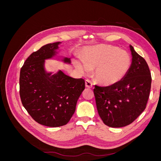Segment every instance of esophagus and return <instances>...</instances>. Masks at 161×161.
<instances>
[{
    "mask_svg": "<svg viewBox=\"0 0 161 161\" xmlns=\"http://www.w3.org/2000/svg\"><path fill=\"white\" fill-rule=\"evenodd\" d=\"M85 86H86V87H87V88H92V83L91 80L87 79L85 80Z\"/></svg>",
    "mask_w": 161,
    "mask_h": 161,
    "instance_id": "34e87169",
    "label": "esophagus"
}]
</instances>
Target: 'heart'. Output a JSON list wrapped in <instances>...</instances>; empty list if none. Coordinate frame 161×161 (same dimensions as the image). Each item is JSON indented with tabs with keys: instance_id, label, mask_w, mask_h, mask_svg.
<instances>
[{
	"instance_id": "obj_1",
	"label": "heart",
	"mask_w": 161,
	"mask_h": 161,
	"mask_svg": "<svg viewBox=\"0 0 161 161\" xmlns=\"http://www.w3.org/2000/svg\"><path fill=\"white\" fill-rule=\"evenodd\" d=\"M129 53L118 47L98 45L86 47L82 60L75 61V65L80 72L87 73L95 70V78L104 85H114L122 80L131 67Z\"/></svg>"
}]
</instances>
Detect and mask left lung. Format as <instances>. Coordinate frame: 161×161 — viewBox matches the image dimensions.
<instances>
[{
  "instance_id": "8db88e82",
  "label": "left lung",
  "mask_w": 161,
  "mask_h": 161,
  "mask_svg": "<svg viewBox=\"0 0 161 161\" xmlns=\"http://www.w3.org/2000/svg\"><path fill=\"white\" fill-rule=\"evenodd\" d=\"M131 67L122 80L108 86H95L97 111L103 123L121 128L132 123L147 106L152 78L147 62L130 46Z\"/></svg>"
}]
</instances>
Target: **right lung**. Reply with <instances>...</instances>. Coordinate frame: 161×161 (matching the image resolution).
I'll use <instances>...</instances> for the list:
<instances>
[{
    "label": "right lung",
    "instance_id": "right-lung-1",
    "mask_svg": "<svg viewBox=\"0 0 161 161\" xmlns=\"http://www.w3.org/2000/svg\"><path fill=\"white\" fill-rule=\"evenodd\" d=\"M60 43H48L33 52L24 62L19 77L23 107L34 120L48 127L69 122L85 88L84 79H74L62 70L53 75L46 71L45 60L56 56ZM62 60L70 64V58L64 57Z\"/></svg>",
    "mask_w": 161,
    "mask_h": 161
}]
</instances>
